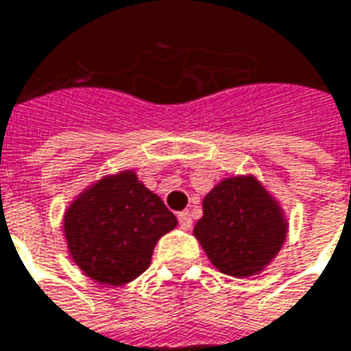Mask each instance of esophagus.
Listing matches in <instances>:
<instances>
[{
    "instance_id": "obj_1",
    "label": "esophagus",
    "mask_w": 351,
    "mask_h": 351,
    "mask_svg": "<svg viewBox=\"0 0 351 351\" xmlns=\"http://www.w3.org/2000/svg\"><path fill=\"white\" fill-rule=\"evenodd\" d=\"M178 221H179V226H181L183 230H189L191 226H193V217H191L189 211H181V213L178 215Z\"/></svg>"
}]
</instances>
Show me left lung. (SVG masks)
Returning a JSON list of instances; mask_svg holds the SVG:
<instances>
[{"label":"left lung","instance_id":"8db88e82","mask_svg":"<svg viewBox=\"0 0 351 351\" xmlns=\"http://www.w3.org/2000/svg\"><path fill=\"white\" fill-rule=\"evenodd\" d=\"M194 235L217 269L249 277L277 254L286 224L256 179L232 178L204 198V217Z\"/></svg>","mask_w":351,"mask_h":351}]
</instances>
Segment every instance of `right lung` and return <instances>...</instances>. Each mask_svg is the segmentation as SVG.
<instances>
[{
	"label": "right lung",
	"instance_id": "add662e5",
	"mask_svg": "<svg viewBox=\"0 0 351 351\" xmlns=\"http://www.w3.org/2000/svg\"><path fill=\"white\" fill-rule=\"evenodd\" d=\"M176 226V215L134 172L99 181L65 215L74 262L97 282L112 286L142 275L160 235Z\"/></svg>",
	"mask_w": 351,
	"mask_h": 351
}]
</instances>
